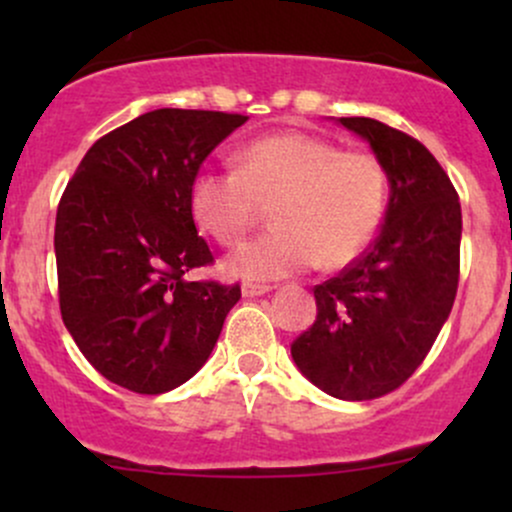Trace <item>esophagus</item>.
<instances>
[{"mask_svg":"<svg viewBox=\"0 0 512 512\" xmlns=\"http://www.w3.org/2000/svg\"><path fill=\"white\" fill-rule=\"evenodd\" d=\"M267 291H272V286H267V284H243V296H248V298H252V296H262V293H267Z\"/></svg>","mask_w":512,"mask_h":512,"instance_id":"esophagus-1","label":"esophagus"}]
</instances>
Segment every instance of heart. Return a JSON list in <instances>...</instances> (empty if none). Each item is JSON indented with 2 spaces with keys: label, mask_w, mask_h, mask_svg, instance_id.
Returning a JSON list of instances; mask_svg holds the SVG:
<instances>
[{
  "label": "heart",
  "mask_w": 512,
  "mask_h": 512,
  "mask_svg": "<svg viewBox=\"0 0 512 512\" xmlns=\"http://www.w3.org/2000/svg\"><path fill=\"white\" fill-rule=\"evenodd\" d=\"M390 199L385 163L305 132H274L238 151L236 170L202 168L190 187L192 216L216 243L233 245L272 209L274 231L228 257L245 279H281L320 264L334 272L378 236Z\"/></svg>",
  "instance_id": "heart-1"
}]
</instances>
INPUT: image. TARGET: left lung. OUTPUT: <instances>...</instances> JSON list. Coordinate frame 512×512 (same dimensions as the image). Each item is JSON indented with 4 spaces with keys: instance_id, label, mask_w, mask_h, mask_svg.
I'll return each instance as SVG.
<instances>
[{
    "instance_id": "obj_1",
    "label": "left lung",
    "mask_w": 512,
    "mask_h": 512,
    "mask_svg": "<svg viewBox=\"0 0 512 512\" xmlns=\"http://www.w3.org/2000/svg\"><path fill=\"white\" fill-rule=\"evenodd\" d=\"M390 175L385 221L363 255L317 284V317L291 344L310 383L363 402L395 392L424 363L460 281L462 209L436 156L407 132L339 117Z\"/></svg>"
}]
</instances>
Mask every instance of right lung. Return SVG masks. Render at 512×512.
Instances as JSON below:
<instances>
[{
  "label": "right lung",
  "mask_w": 512,
  "mask_h": 512,
  "mask_svg": "<svg viewBox=\"0 0 512 512\" xmlns=\"http://www.w3.org/2000/svg\"><path fill=\"white\" fill-rule=\"evenodd\" d=\"M245 120L151 110L103 134L64 187L55 221L60 313L110 383L139 395L175 390L204 366L240 301V284L187 274L214 264L192 219V180Z\"/></svg>",
  "instance_id": "obj_1"
}]
</instances>
